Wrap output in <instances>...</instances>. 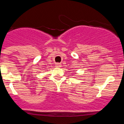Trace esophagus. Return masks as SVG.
Returning <instances> with one entry per match:
<instances>
[{
	"mask_svg": "<svg viewBox=\"0 0 124 124\" xmlns=\"http://www.w3.org/2000/svg\"><path fill=\"white\" fill-rule=\"evenodd\" d=\"M55 65H56V68H61V64H60V63H56Z\"/></svg>",
	"mask_w": 124,
	"mask_h": 124,
	"instance_id": "34e87169",
	"label": "esophagus"
}]
</instances>
